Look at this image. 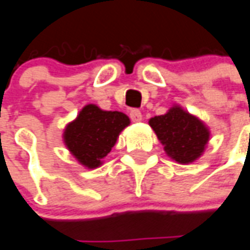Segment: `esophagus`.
Listing matches in <instances>:
<instances>
[{"label":"esophagus","mask_w":250,"mask_h":250,"mask_svg":"<svg viewBox=\"0 0 250 250\" xmlns=\"http://www.w3.org/2000/svg\"><path fill=\"white\" fill-rule=\"evenodd\" d=\"M129 117L132 119L133 122H141L143 121V114L139 111V110H131V113H129Z\"/></svg>","instance_id":"1"}]
</instances>
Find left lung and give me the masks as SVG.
I'll list each match as a JSON object with an SVG mask.
<instances>
[{"label": "left lung", "mask_w": 250, "mask_h": 250, "mask_svg": "<svg viewBox=\"0 0 250 250\" xmlns=\"http://www.w3.org/2000/svg\"><path fill=\"white\" fill-rule=\"evenodd\" d=\"M149 125L164 145L165 153L176 164L189 165L205 153L210 128L197 115L174 104L164 115L149 119Z\"/></svg>", "instance_id": "obj_1"}]
</instances>
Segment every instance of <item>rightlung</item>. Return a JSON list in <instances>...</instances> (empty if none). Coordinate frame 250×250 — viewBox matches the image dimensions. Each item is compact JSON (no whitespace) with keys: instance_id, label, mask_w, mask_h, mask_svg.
Here are the masks:
<instances>
[{"instance_id":"1","label":"right lung","mask_w":250,"mask_h":250,"mask_svg":"<svg viewBox=\"0 0 250 250\" xmlns=\"http://www.w3.org/2000/svg\"><path fill=\"white\" fill-rule=\"evenodd\" d=\"M129 123V118L122 111H107L88 104L66 125L63 144L82 166L93 170L104 165V158Z\"/></svg>"}]
</instances>
